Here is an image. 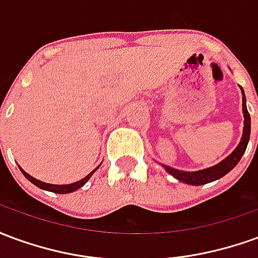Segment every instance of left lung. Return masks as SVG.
<instances>
[{
	"label": "left lung",
	"instance_id": "8db88e82",
	"mask_svg": "<svg viewBox=\"0 0 258 258\" xmlns=\"http://www.w3.org/2000/svg\"><path fill=\"white\" fill-rule=\"evenodd\" d=\"M242 95H243V98H242V102H243L242 106H243L244 127L243 135H242V141L239 142V145L236 146V149H235L227 159H224L221 163H218L214 167L189 173V171H181V170H175V168L164 166V168L167 170V173H170L173 177H175V178L178 179V181H181V182H185V184L203 185L209 184L211 181H216V179L221 178V177H224L225 174L229 173V171L238 164L239 160L243 156L246 148H247V144H249L250 138V114L249 112H247V107H246V98H244L243 90H242Z\"/></svg>",
	"mask_w": 258,
	"mask_h": 258
}]
</instances>
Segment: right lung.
<instances>
[{
  "label": "right lung",
  "mask_w": 258,
  "mask_h": 258,
  "mask_svg": "<svg viewBox=\"0 0 258 258\" xmlns=\"http://www.w3.org/2000/svg\"><path fill=\"white\" fill-rule=\"evenodd\" d=\"M98 168V167H96ZM95 168V170H96ZM94 170V171H95ZM20 171L23 173V175H25L26 178L29 179L30 182H33V184L36 185V186H38V188H41V189H45V190H49V192H53V194H70V192H74V190H77L79 188H81L83 185L90 179V177L92 175V173L94 171H91L87 177H84L83 179H80V181H77V182H74V184H69V185H52V184H47V182H42V181H38V179H36L34 177H31V175H29V174L26 173V171H23L22 168H20Z\"/></svg>",
  "instance_id": "right-lung-1"
}]
</instances>
